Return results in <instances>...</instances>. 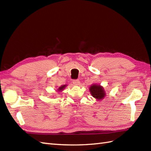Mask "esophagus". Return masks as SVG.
Instances as JSON below:
<instances>
[{
    "mask_svg": "<svg viewBox=\"0 0 151 151\" xmlns=\"http://www.w3.org/2000/svg\"><path fill=\"white\" fill-rule=\"evenodd\" d=\"M73 83L75 85H79V84H80V81L79 80H78V79H76V80H73Z\"/></svg>",
    "mask_w": 151,
    "mask_h": 151,
    "instance_id": "obj_1",
    "label": "esophagus"
}]
</instances>
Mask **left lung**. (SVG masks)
Instances as JSON below:
<instances>
[{
    "instance_id": "left-lung-1",
    "label": "left lung",
    "mask_w": 151,
    "mask_h": 151,
    "mask_svg": "<svg viewBox=\"0 0 151 151\" xmlns=\"http://www.w3.org/2000/svg\"><path fill=\"white\" fill-rule=\"evenodd\" d=\"M91 95L99 101L102 100L106 96L104 89L102 86L99 84H93L89 88Z\"/></svg>"
}]
</instances>
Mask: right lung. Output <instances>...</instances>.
I'll list each match as a JSON object with an SVG mask.
<instances>
[{"label": "right lung", "mask_w": 151, "mask_h": 151, "mask_svg": "<svg viewBox=\"0 0 151 151\" xmlns=\"http://www.w3.org/2000/svg\"><path fill=\"white\" fill-rule=\"evenodd\" d=\"M66 87V85H63V86H60V87L59 88H58V91H62L63 89L65 88Z\"/></svg>", "instance_id": "add662e5"}]
</instances>
